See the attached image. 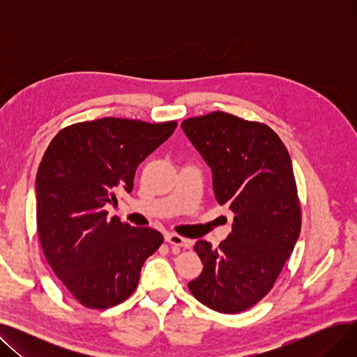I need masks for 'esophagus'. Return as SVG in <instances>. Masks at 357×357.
Returning <instances> with one entry per match:
<instances>
[{"mask_svg": "<svg viewBox=\"0 0 357 357\" xmlns=\"http://www.w3.org/2000/svg\"><path fill=\"white\" fill-rule=\"evenodd\" d=\"M166 241L167 243H171V245H174V246H178V248H183V249H188L190 246H191V240H188V238H185V237H182V236H179V234H175V233H169V234H166Z\"/></svg>", "mask_w": 357, "mask_h": 357, "instance_id": "1", "label": "esophagus"}]
</instances>
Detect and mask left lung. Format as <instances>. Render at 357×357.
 I'll return each mask as SVG.
<instances>
[{
    "mask_svg": "<svg viewBox=\"0 0 357 357\" xmlns=\"http://www.w3.org/2000/svg\"><path fill=\"white\" fill-rule=\"evenodd\" d=\"M181 127L211 167L215 199L234 214L218 248L197 241L204 268L188 288L214 311H246L273 288L301 231L291 156L269 126L229 112L186 119Z\"/></svg>",
    "mask_w": 357,
    "mask_h": 357,
    "instance_id": "1",
    "label": "left lung"
}]
</instances>
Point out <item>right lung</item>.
Returning <instances> with one entry per match:
<instances>
[{
    "instance_id": "add662e5",
    "label": "right lung",
    "mask_w": 357,
    "mask_h": 357,
    "mask_svg": "<svg viewBox=\"0 0 357 357\" xmlns=\"http://www.w3.org/2000/svg\"><path fill=\"white\" fill-rule=\"evenodd\" d=\"M178 123L105 117L56 135L36 176L37 233L49 266L86 308L116 307L135 292L144 260L163 243L105 207L133 191L137 166Z\"/></svg>"
}]
</instances>
